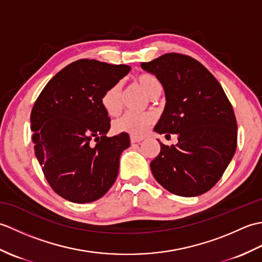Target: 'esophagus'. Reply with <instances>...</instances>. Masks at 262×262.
I'll use <instances>...</instances> for the list:
<instances>
[{"label": "esophagus", "instance_id": "obj_1", "mask_svg": "<svg viewBox=\"0 0 262 262\" xmlns=\"http://www.w3.org/2000/svg\"><path fill=\"white\" fill-rule=\"evenodd\" d=\"M143 141V137H136V136H130V143H140Z\"/></svg>", "mask_w": 262, "mask_h": 262}]
</instances>
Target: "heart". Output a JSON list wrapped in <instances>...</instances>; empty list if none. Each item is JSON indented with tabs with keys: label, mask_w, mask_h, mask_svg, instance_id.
<instances>
[{
	"label": "heart",
	"mask_w": 262,
	"mask_h": 262,
	"mask_svg": "<svg viewBox=\"0 0 262 262\" xmlns=\"http://www.w3.org/2000/svg\"><path fill=\"white\" fill-rule=\"evenodd\" d=\"M136 82L149 98L155 92L161 90L159 80L152 75L142 74L137 76ZM101 104L109 115L114 116L119 113L121 108V85L119 83H116V84L110 86L108 90L103 92L101 97ZM153 121L154 117L151 114L126 113L115 120L114 129L118 133H127L132 136L140 137L146 134Z\"/></svg>",
	"instance_id": "1"
}]
</instances>
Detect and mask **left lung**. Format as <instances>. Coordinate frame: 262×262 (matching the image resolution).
<instances>
[{
    "label": "left lung",
    "instance_id": "left-lung-1",
    "mask_svg": "<svg viewBox=\"0 0 262 262\" xmlns=\"http://www.w3.org/2000/svg\"><path fill=\"white\" fill-rule=\"evenodd\" d=\"M141 66L164 90L165 107L154 132L178 137L171 146L158 140L152 173L172 193L199 196L221 179L235 153L234 111L219 81L196 59L172 53Z\"/></svg>",
    "mask_w": 262,
    "mask_h": 262
}]
</instances>
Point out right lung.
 I'll use <instances>...</instances> for the list:
<instances>
[{
    "label": "right lung",
    "mask_w": 262,
    "mask_h": 262,
    "mask_svg": "<svg viewBox=\"0 0 262 262\" xmlns=\"http://www.w3.org/2000/svg\"><path fill=\"white\" fill-rule=\"evenodd\" d=\"M129 71L128 65L80 59L59 71L39 94L30 116L35 153L60 197L91 203L116 181L120 155L130 141L126 133L105 136L110 118L101 97Z\"/></svg>",
    "instance_id": "obj_1"
}]
</instances>
